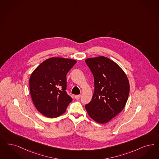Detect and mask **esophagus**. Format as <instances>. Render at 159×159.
I'll use <instances>...</instances> for the list:
<instances>
[{
  "mask_svg": "<svg viewBox=\"0 0 159 159\" xmlns=\"http://www.w3.org/2000/svg\"><path fill=\"white\" fill-rule=\"evenodd\" d=\"M75 98L76 100H79V99L80 98V94H78V95H75Z\"/></svg>",
  "mask_w": 159,
  "mask_h": 159,
  "instance_id": "obj_1",
  "label": "esophagus"
}]
</instances>
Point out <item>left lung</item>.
<instances>
[{"label":"left lung","instance_id":"1","mask_svg":"<svg viewBox=\"0 0 159 159\" xmlns=\"http://www.w3.org/2000/svg\"><path fill=\"white\" fill-rule=\"evenodd\" d=\"M85 61L94 80V92L85 108L93 120L104 124L125 107L130 91L129 82L120 67L107 57L88 58Z\"/></svg>","mask_w":159,"mask_h":159}]
</instances>
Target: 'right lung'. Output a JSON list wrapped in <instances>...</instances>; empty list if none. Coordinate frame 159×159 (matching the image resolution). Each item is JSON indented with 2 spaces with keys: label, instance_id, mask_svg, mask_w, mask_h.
Masks as SVG:
<instances>
[{
  "label": "right lung",
  "instance_id": "add662e5",
  "mask_svg": "<svg viewBox=\"0 0 159 159\" xmlns=\"http://www.w3.org/2000/svg\"><path fill=\"white\" fill-rule=\"evenodd\" d=\"M76 60L51 57L40 63L31 74L29 88L36 108L43 115L55 118L63 115L72 98L66 92V75Z\"/></svg>",
  "mask_w": 159,
  "mask_h": 159
}]
</instances>
